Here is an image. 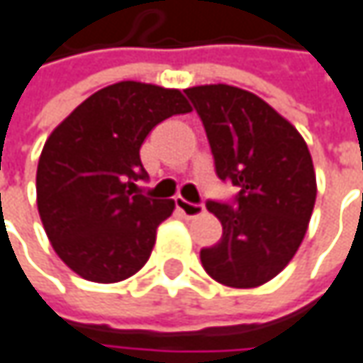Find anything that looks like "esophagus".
Returning <instances> with one entry per match:
<instances>
[{"instance_id": "34e87169", "label": "esophagus", "mask_w": 363, "mask_h": 363, "mask_svg": "<svg viewBox=\"0 0 363 363\" xmlns=\"http://www.w3.org/2000/svg\"><path fill=\"white\" fill-rule=\"evenodd\" d=\"M175 206H177V211H179L184 217H188V219H196V217H200V215L204 213V206H202V204L188 202V200L182 198V196L175 198Z\"/></svg>"}]
</instances>
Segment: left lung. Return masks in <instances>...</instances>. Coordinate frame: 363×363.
Here are the masks:
<instances>
[{
    "instance_id": "1",
    "label": "left lung",
    "mask_w": 363,
    "mask_h": 363,
    "mask_svg": "<svg viewBox=\"0 0 363 363\" xmlns=\"http://www.w3.org/2000/svg\"><path fill=\"white\" fill-rule=\"evenodd\" d=\"M202 119L215 171L240 188L208 200L223 238L202 247L204 271L227 287L264 285L296 256L316 202V173L298 130L260 96L229 84L186 89Z\"/></svg>"
}]
</instances>
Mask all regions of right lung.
<instances>
[{"label": "right lung", "mask_w": 363, "mask_h": 363, "mask_svg": "<svg viewBox=\"0 0 363 363\" xmlns=\"http://www.w3.org/2000/svg\"><path fill=\"white\" fill-rule=\"evenodd\" d=\"M177 89L117 82L91 94L51 132L37 167V206L57 256L86 281L143 269L175 202L140 194V146L163 119L190 113Z\"/></svg>", "instance_id": "obj_1"}]
</instances>
